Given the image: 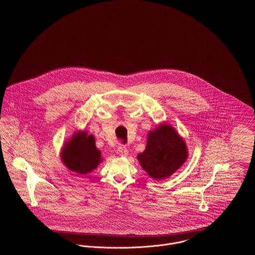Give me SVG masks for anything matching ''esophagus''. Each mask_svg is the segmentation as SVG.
<instances>
[{
  "label": "esophagus",
  "mask_w": 255,
  "mask_h": 255,
  "mask_svg": "<svg viewBox=\"0 0 255 255\" xmlns=\"http://www.w3.org/2000/svg\"><path fill=\"white\" fill-rule=\"evenodd\" d=\"M118 151H119L120 156H122V157H127L128 154H129V153H128V149H127L125 146H120L119 149H118Z\"/></svg>",
  "instance_id": "34e87169"
}]
</instances>
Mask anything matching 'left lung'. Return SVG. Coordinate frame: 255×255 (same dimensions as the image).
Masks as SVG:
<instances>
[{
  "label": "left lung",
  "mask_w": 255,
  "mask_h": 255,
  "mask_svg": "<svg viewBox=\"0 0 255 255\" xmlns=\"http://www.w3.org/2000/svg\"><path fill=\"white\" fill-rule=\"evenodd\" d=\"M136 158L150 178L161 181L182 167L188 158V149L176 129L163 122L149 131L145 150Z\"/></svg>",
  "instance_id": "8db88e82"
}]
</instances>
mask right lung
Returning a JSON list of instances; mask_svg holds the SVG:
<instances>
[{
  "label": "right lung",
  "instance_id": "right-lung-1",
  "mask_svg": "<svg viewBox=\"0 0 255 255\" xmlns=\"http://www.w3.org/2000/svg\"><path fill=\"white\" fill-rule=\"evenodd\" d=\"M60 158L68 169L78 175L93 172L103 161L101 152L96 146L95 136L81 130L74 132L71 138L65 141Z\"/></svg>",
  "mask_w": 255,
  "mask_h": 255
}]
</instances>
